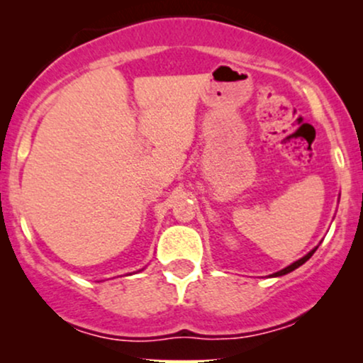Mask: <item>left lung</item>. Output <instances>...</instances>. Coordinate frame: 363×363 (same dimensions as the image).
Here are the masks:
<instances>
[{"label": "left lung", "mask_w": 363, "mask_h": 363, "mask_svg": "<svg viewBox=\"0 0 363 363\" xmlns=\"http://www.w3.org/2000/svg\"><path fill=\"white\" fill-rule=\"evenodd\" d=\"M315 249H318V247H314V249H312V251H309V252H307V254H306V256H303V257H301V259H297V261H295V262H291V264H289V266H286V268H283V269H280V272L273 273V274H272V277H283V274H286V273L294 272V269H297V268H298V266H302V264H303V262H306L307 259H309V257L312 256V254H314V252H315Z\"/></svg>", "instance_id": "8db88e82"}]
</instances>
